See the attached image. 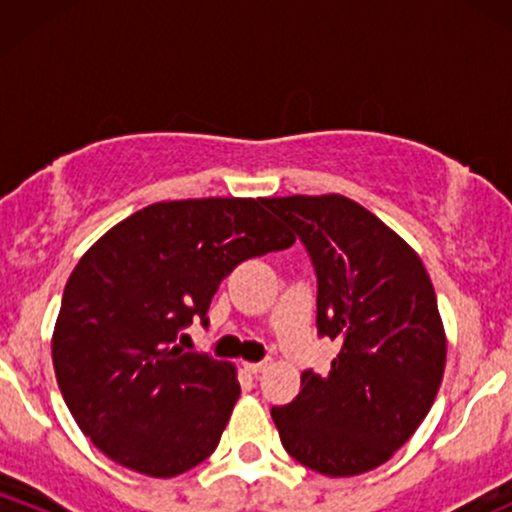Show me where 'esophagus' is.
Wrapping results in <instances>:
<instances>
[{
  "label": "esophagus",
  "mask_w": 512,
  "mask_h": 512,
  "mask_svg": "<svg viewBox=\"0 0 512 512\" xmlns=\"http://www.w3.org/2000/svg\"><path fill=\"white\" fill-rule=\"evenodd\" d=\"M269 368V363L267 361H260V363H245V370H248L250 375H260V373H264V370Z\"/></svg>",
  "instance_id": "1"
}]
</instances>
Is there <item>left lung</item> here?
I'll list each match as a JSON object with an SVG mask.
<instances>
[{"label":"left lung","mask_w":512,"mask_h":512,"mask_svg":"<svg viewBox=\"0 0 512 512\" xmlns=\"http://www.w3.org/2000/svg\"><path fill=\"white\" fill-rule=\"evenodd\" d=\"M317 276V334L339 344L327 375L272 407L284 450L325 477L390 460L426 419L445 370L436 291L419 255L378 216L342 195L274 197Z\"/></svg>","instance_id":"left-lung-1"}]
</instances>
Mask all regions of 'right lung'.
Returning <instances> with one entry per match:
<instances>
[{
  "label": "right lung",
  "mask_w": 512,
  "mask_h": 512,
  "mask_svg": "<svg viewBox=\"0 0 512 512\" xmlns=\"http://www.w3.org/2000/svg\"><path fill=\"white\" fill-rule=\"evenodd\" d=\"M264 199L151 204L117 223L64 286L52 363L81 431L110 460L178 477L219 445L238 402L236 368L185 351L182 330L209 325V303L240 262L296 238Z\"/></svg>",
  "instance_id": "add662e5"
}]
</instances>
